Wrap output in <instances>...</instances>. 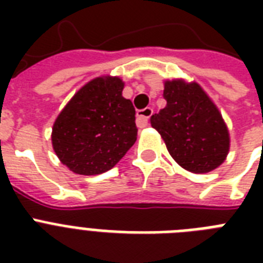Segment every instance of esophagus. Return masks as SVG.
<instances>
[{
  "instance_id": "1",
  "label": "esophagus",
  "mask_w": 263,
  "mask_h": 263,
  "mask_svg": "<svg viewBox=\"0 0 263 263\" xmlns=\"http://www.w3.org/2000/svg\"><path fill=\"white\" fill-rule=\"evenodd\" d=\"M153 115V107H144L142 110H138L136 113V121H138V125L142 127V125H146L148 121V119L152 117Z\"/></svg>"
}]
</instances>
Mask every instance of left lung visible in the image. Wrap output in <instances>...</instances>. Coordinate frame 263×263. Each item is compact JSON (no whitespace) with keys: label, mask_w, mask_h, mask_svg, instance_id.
Returning a JSON list of instances; mask_svg holds the SVG:
<instances>
[{"label":"left lung","mask_w":263,"mask_h":263,"mask_svg":"<svg viewBox=\"0 0 263 263\" xmlns=\"http://www.w3.org/2000/svg\"><path fill=\"white\" fill-rule=\"evenodd\" d=\"M166 106L152 116L173 160L192 173L218 168L229 152V134L217 106L199 84L166 80Z\"/></svg>","instance_id":"1"}]
</instances>
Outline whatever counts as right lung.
Returning <instances> with one entry per match:
<instances>
[{
  "label": "right lung",
  "mask_w": 263,
  "mask_h": 263,
  "mask_svg": "<svg viewBox=\"0 0 263 263\" xmlns=\"http://www.w3.org/2000/svg\"><path fill=\"white\" fill-rule=\"evenodd\" d=\"M120 78L88 82L55 119L51 143L64 165L78 175L107 172L134 146L135 107L123 97Z\"/></svg>",
  "instance_id": "right-lung-1"
}]
</instances>
